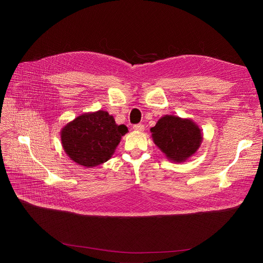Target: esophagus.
<instances>
[{"label": "esophagus", "instance_id": "1", "mask_svg": "<svg viewBox=\"0 0 263 263\" xmlns=\"http://www.w3.org/2000/svg\"><path fill=\"white\" fill-rule=\"evenodd\" d=\"M134 131H137V132H142L145 130V126L142 123H137V124H134V126L132 127Z\"/></svg>", "mask_w": 263, "mask_h": 263}]
</instances>
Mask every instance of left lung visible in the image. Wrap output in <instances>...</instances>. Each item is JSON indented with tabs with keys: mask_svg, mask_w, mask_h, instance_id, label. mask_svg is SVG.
I'll use <instances>...</instances> for the list:
<instances>
[{
	"mask_svg": "<svg viewBox=\"0 0 263 263\" xmlns=\"http://www.w3.org/2000/svg\"><path fill=\"white\" fill-rule=\"evenodd\" d=\"M155 144L174 162H183L194 155L202 141L201 132L190 119L166 115L162 117L154 128Z\"/></svg>",
	"mask_w": 263,
	"mask_h": 263,
	"instance_id": "obj_1",
	"label": "left lung"
}]
</instances>
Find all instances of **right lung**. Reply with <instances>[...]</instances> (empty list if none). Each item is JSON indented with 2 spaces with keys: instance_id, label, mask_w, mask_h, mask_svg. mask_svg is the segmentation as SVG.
<instances>
[{
  "instance_id": "right-lung-1",
  "label": "right lung",
  "mask_w": 263,
  "mask_h": 263,
  "mask_svg": "<svg viewBox=\"0 0 263 263\" xmlns=\"http://www.w3.org/2000/svg\"><path fill=\"white\" fill-rule=\"evenodd\" d=\"M128 132L124 124H116L104 110L77 117L62 130L66 154L76 163L93 167L106 162L114 154L121 136Z\"/></svg>"
}]
</instances>
